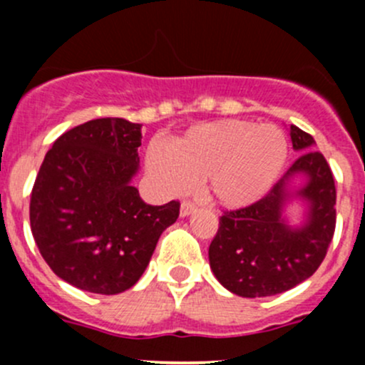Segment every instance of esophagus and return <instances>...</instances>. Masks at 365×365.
I'll use <instances>...</instances> for the list:
<instances>
[{
    "label": "esophagus",
    "mask_w": 365,
    "mask_h": 365,
    "mask_svg": "<svg viewBox=\"0 0 365 365\" xmlns=\"http://www.w3.org/2000/svg\"><path fill=\"white\" fill-rule=\"evenodd\" d=\"M194 212H196V205H192L190 201H183L182 206H180V215L182 217H189Z\"/></svg>",
    "instance_id": "1"
}]
</instances>
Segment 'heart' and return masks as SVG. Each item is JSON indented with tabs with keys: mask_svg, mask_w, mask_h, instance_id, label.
<instances>
[{
	"mask_svg": "<svg viewBox=\"0 0 365 365\" xmlns=\"http://www.w3.org/2000/svg\"><path fill=\"white\" fill-rule=\"evenodd\" d=\"M288 159V139L275 125L220 120L197 125L168 150L152 145L146 171L165 194L201 182L205 196L226 208H244L274 187Z\"/></svg>",
	"mask_w": 365,
	"mask_h": 365,
	"instance_id": "1",
	"label": "heart"
}]
</instances>
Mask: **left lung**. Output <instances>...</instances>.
Masks as SVG:
<instances>
[{"label": "left lung", "mask_w": 365, "mask_h": 365, "mask_svg": "<svg viewBox=\"0 0 365 365\" xmlns=\"http://www.w3.org/2000/svg\"><path fill=\"white\" fill-rule=\"evenodd\" d=\"M293 150L300 157L274 189L247 208L224 212L208 249L210 268L231 293L272 297L311 277L336 230V185L314 139L289 125ZM301 182L296 185V180ZM304 206L302 222L292 225L287 206Z\"/></svg>", "instance_id": "8db88e82"}]
</instances>
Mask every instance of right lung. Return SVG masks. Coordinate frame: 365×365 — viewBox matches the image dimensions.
<instances>
[{"label": "right lung", "instance_id": "add662e5", "mask_svg": "<svg viewBox=\"0 0 365 365\" xmlns=\"http://www.w3.org/2000/svg\"><path fill=\"white\" fill-rule=\"evenodd\" d=\"M141 138V125L123 118L86 121L54 141L36 175L33 238L51 270L84 292L132 288L178 219V201L146 205L132 185Z\"/></svg>", "mask_w": 365, "mask_h": 365}]
</instances>
